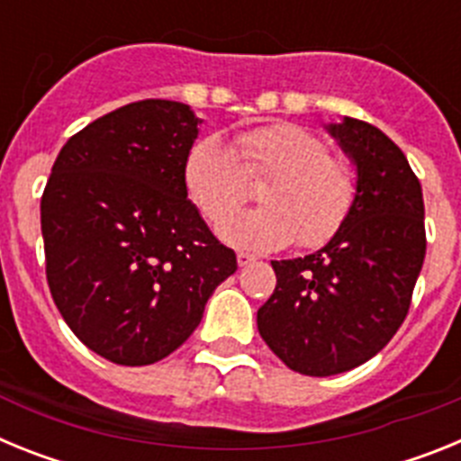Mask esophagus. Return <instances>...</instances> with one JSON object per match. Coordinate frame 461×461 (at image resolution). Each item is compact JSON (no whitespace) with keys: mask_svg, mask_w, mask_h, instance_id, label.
<instances>
[{"mask_svg":"<svg viewBox=\"0 0 461 461\" xmlns=\"http://www.w3.org/2000/svg\"><path fill=\"white\" fill-rule=\"evenodd\" d=\"M254 260H256V256H251V254H244V251H240V254H238V266H240V267L251 266Z\"/></svg>","mask_w":461,"mask_h":461,"instance_id":"34e87169","label":"esophagus"}]
</instances>
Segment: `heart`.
Listing matches in <instances>:
<instances>
[{"label": "heart", "mask_w": 461, "mask_h": 461, "mask_svg": "<svg viewBox=\"0 0 461 461\" xmlns=\"http://www.w3.org/2000/svg\"><path fill=\"white\" fill-rule=\"evenodd\" d=\"M235 145L242 164L219 138L195 140L182 173L203 219L212 226L224 221L223 242L244 251L284 249L295 240L321 247L339 230L356 201V177L344 161L330 157L316 133L276 122L240 133ZM247 174L271 177L259 194L264 207L231 218L246 193Z\"/></svg>", "instance_id": "1"}]
</instances>
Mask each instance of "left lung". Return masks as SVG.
<instances>
[{
  "instance_id": "left-lung-1",
  "label": "left lung",
  "mask_w": 461,
  "mask_h": 461,
  "mask_svg": "<svg viewBox=\"0 0 461 461\" xmlns=\"http://www.w3.org/2000/svg\"><path fill=\"white\" fill-rule=\"evenodd\" d=\"M325 131L356 168V201L325 247L272 260L276 288L256 323L293 372H348L404 323L425 260V205L404 152L381 129L344 117Z\"/></svg>"
}]
</instances>
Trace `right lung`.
Segmentation results:
<instances>
[{
  "label": "right lung",
  "mask_w": 461,
  "mask_h": 461,
  "mask_svg": "<svg viewBox=\"0 0 461 461\" xmlns=\"http://www.w3.org/2000/svg\"><path fill=\"white\" fill-rule=\"evenodd\" d=\"M201 124L180 101L122 105L68 138L41 198L52 300L73 335L115 365L170 356L238 270L186 198Z\"/></svg>",
  "instance_id": "add662e5"
}]
</instances>
